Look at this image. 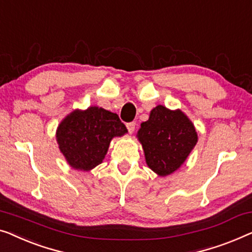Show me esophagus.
Listing matches in <instances>:
<instances>
[{"label":"esophagus","mask_w":252,"mask_h":252,"mask_svg":"<svg viewBox=\"0 0 252 252\" xmlns=\"http://www.w3.org/2000/svg\"><path fill=\"white\" fill-rule=\"evenodd\" d=\"M126 126H127V129H128L129 134H132L135 130V123H128Z\"/></svg>","instance_id":"1"}]
</instances>
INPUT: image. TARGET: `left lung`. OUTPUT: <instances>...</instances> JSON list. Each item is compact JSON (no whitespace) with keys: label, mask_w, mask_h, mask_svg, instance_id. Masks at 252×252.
Instances as JSON below:
<instances>
[{"label":"left lung","mask_w":252,"mask_h":252,"mask_svg":"<svg viewBox=\"0 0 252 252\" xmlns=\"http://www.w3.org/2000/svg\"><path fill=\"white\" fill-rule=\"evenodd\" d=\"M137 138L143 148L149 168L167 176L183 165L198 142L191 120L181 111L157 105L147 122L141 124Z\"/></svg>","instance_id":"8db88e82"}]
</instances>
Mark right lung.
Wrapping results in <instances>:
<instances>
[{
    "label": "right lung",
    "mask_w": 252,
    "mask_h": 252,
    "mask_svg": "<svg viewBox=\"0 0 252 252\" xmlns=\"http://www.w3.org/2000/svg\"><path fill=\"white\" fill-rule=\"evenodd\" d=\"M126 133L117 114L90 107L70 112L58 126L56 137L69 165L89 171L102 162L112 138Z\"/></svg>",
    "instance_id": "right-lung-1"
}]
</instances>
